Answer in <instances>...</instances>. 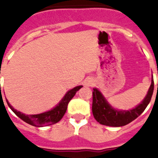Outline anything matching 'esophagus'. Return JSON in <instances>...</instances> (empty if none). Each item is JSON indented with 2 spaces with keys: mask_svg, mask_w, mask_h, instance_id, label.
<instances>
[{
  "mask_svg": "<svg viewBox=\"0 0 158 158\" xmlns=\"http://www.w3.org/2000/svg\"><path fill=\"white\" fill-rule=\"evenodd\" d=\"M94 84V80L93 79H88L85 80V82H84V84L86 85V86H93Z\"/></svg>",
  "mask_w": 158,
  "mask_h": 158,
  "instance_id": "34e87169",
  "label": "esophagus"
}]
</instances>
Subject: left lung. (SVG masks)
I'll return each instance as SVG.
<instances>
[{
	"mask_svg": "<svg viewBox=\"0 0 158 158\" xmlns=\"http://www.w3.org/2000/svg\"><path fill=\"white\" fill-rule=\"evenodd\" d=\"M153 89H154V82L152 78L148 94L139 105L130 110H118L109 105L104 98V97L102 96V94L98 89H94L93 91L92 110L95 120L101 125L113 126V127H120L127 125L135 120L138 116H139L143 112V110L146 109L147 106L151 101L153 94Z\"/></svg>",
	"mask_w": 158,
	"mask_h": 158,
	"instance_id": "left-lung-1",
	"label": "left lung"
}]
</instances>
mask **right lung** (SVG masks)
Masks as SVG:
<instances>
[{"mask_svg":"<svg viewBox=\"0 0 158 158\" xmlns=\"http://www.w3.org/2000/svg\"><path fill=\"white\" fill-rule=\"evenodd\" d=\"M82 87L83 86L80 85V86L75 87L74 89H72L71 90H69L64 95L60 102L56 107L53 108L52 110L47 111V112L38 114V115H24L23 113L17 111L15 109H14L13 106H10V104L9 103L7 100H6V102H7L9 107L13 110V112L17 116L20 118L21 120H23L24 122L28 123L31 125H33V126H37V127H43V126H47V125H54L61 120L67 110L68 103L73 98V97L75 95L76 92L79 91Z\"/></svg>","mask_w":158,"mask_h":158,"instance_id":"right-lung-1","label":"right lung"}]
</instances>
